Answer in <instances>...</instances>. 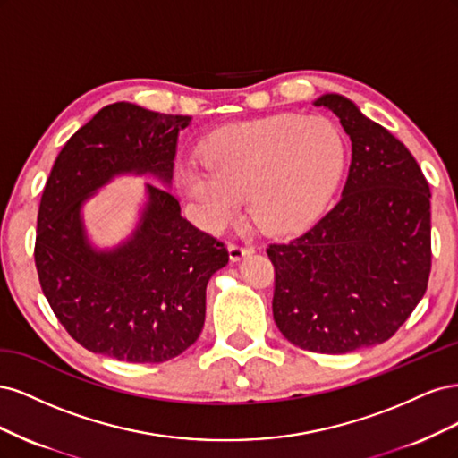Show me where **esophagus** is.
<instances>
[{"instance_id": "1", "label": "esophagus", "mask_w": 458, "mask_h": 458, "mask_svg": "<svg viewBox=\"0 0 458 458\" xmlns=\"http://www.w3.org/2000/svg\"><path fill=\"white\" fill-rule=\"evenodd\" d=\"M254 248L250 244H239V242H229V256L233 261H239L246 256H250Z\"/></svg>"}]
</instances>
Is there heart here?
Here are the masks:
<instances>
[{
	"instance_id": "obj_1",
	"label": "heart",
	"mask_w": 458,
	"mask_h": 458,
	"mask_svg": "<svg viewBox=\"0 0 458 458\" xmlns=\"http://www.w3.org/2000/svg\"><path fill=\"white\" fill-rule=\"evenodd\" d=\"M204 164L177 170V187L208 227L250 214L269 233H296L323 216L345 165V140L323 116L276 114L233 123L202 147Z\"/></svg>"
}]
</instances>
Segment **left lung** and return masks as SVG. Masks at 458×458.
<instances>
[{"label": "left lung", "instance_id": "obj_1", "mask_svg": "<svg viewBox=\"0 0 458 458\" xmlns=\"http://www.w3.org/2000/svg\"><path fill=\"white\" fill-rule=\"evenodd\" d=\"M352 140L342 199L288 242H271L273 318L315 353L390 340L422 300L432 269L429 185L409 148L342 95H323Z\"/></svg>", "mask_w": 458, "mask_h": 458}]
</instances>
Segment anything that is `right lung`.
<instances>
[{
    "mask_svg": "<svg viewBox=\"0 0 458 458\" xmlns=\"http://www.w3.org/2000/svg\"><path fill=\"white\" fill-rule=\"evenodd\" d=\"M189 122L131 103L108 105L53 164L39 200L36 269L55 317L93 353L164 363L195 344L204 327L206 284L229 252L182 216L170 191L147 185L140 229L113 252H95L80 221L81 202L116 174H152L168 183Z\"/></svg>",
    "mask_w": 458,
    "mask_h": 458,
    "instance_id": "right-lung-1",
    "label": "right lung"
}]
</instances>
